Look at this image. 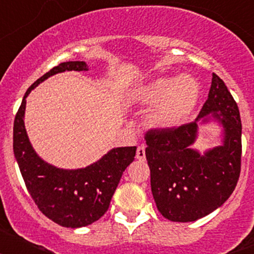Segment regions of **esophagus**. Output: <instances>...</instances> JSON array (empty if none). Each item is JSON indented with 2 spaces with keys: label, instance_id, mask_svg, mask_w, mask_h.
Here are the masks:
<instances>
[{
  "label": "esophagus",
  "instance_id": "1",
  "mask_svg": "<svg viewBox=\"0 0 254 254\" xmlns=\"http://www.w3.org/2000/svg\"><path fill=\"white\" fill-rule=\"evenodd\" d=\"M136 159L140 161H143L146 159L145 156V145H141V146L137 147V151H136Z\"/></svg>",
  "mask_w": 254,
  "mask_h": 254
}]
</instances>
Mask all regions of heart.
<instances>
[{
    "mask_svg": "<svg viewBox=\"0 0 254 254\" xmlns=\"http://www.w3.org/2000/svg\"><path fill=\"white\" fill-rule=\"evenodd\" d=\"M134 99L152 108L150 122L159 128H174L193 113L201 96V86L190 76H164L141 85Z\"/></svg>",
    "mask_w": 254,
    "mask_h": 254,
    "instance_id": "b5f03b06",
    "label": "heart"
}]
</instances>
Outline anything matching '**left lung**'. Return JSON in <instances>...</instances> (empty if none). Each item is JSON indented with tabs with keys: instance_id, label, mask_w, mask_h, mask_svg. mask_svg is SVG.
Masks as SVG:
<instances>
[{
	"instance_id": "obj_1",
	"label": "left lung",
	"mask_w": 254,
	"mask_h": 254,
	"mask_svg": "<svg viewBox=\"0 0 254 254\" xmlns=\"http://www.w3.org/2000/svg\"><path fill=\"white\" fill-rule=\"evenodd\" d=\"M212 120L222 127V143L201 154L191 145L199 126ZM145 140L152 196L165 219L196 221L233 193L241 174V114L217 75L212 73L208 98L194 122L178 128L150 129Z\"/></svg>"
}]
</instances>
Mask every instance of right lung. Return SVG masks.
<instances>
[{"mask_svg": "<svg viewBox=\"0 0 254 254\" xmlns=\"http://www.w3.org/2000/svg\"><path fill=\"white\" fill-rule=\"evenodd\" d=\"M84 61L64 62L38 78L26 90L13 122V154L31 198L47 217L64 228H82L107 212L136 146L114 147L95 163L80 169H62L47 163L31 146L24 123L26 98L48 77L64 71H87Z\"/></svg>", "mask_w": 254, "mask_h": 254, "instance_id": "1", "label": "right lung"}]
</instances>
